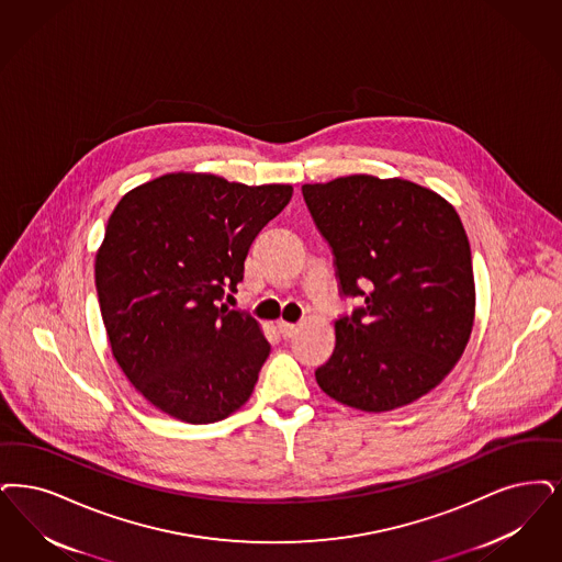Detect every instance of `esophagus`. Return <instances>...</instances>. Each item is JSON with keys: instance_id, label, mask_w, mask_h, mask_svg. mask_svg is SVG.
Segmentation results:
<instances>
[{"instance_id": "1", "label": "esophagus", "mask_w": 562, "mask_h": 562, "mask_svg": "<svg viewBox=\"0 0 562 562\" xmlns=\"http://www.w3.org/2000/svg\"><path fill=\"white\" fill-rule=\"evenodd\" d=\"M278 330H280V335L284 338H291L296 335V330H299V326L296 324H291V322H278Z\"/></svg>"}]
</instances>
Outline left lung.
Segmentation results:
<instances>
[{
    "label": "left lung",
    "instance_id": "8db88e82",
    "mask_svg": "<svg viewBox=\"0 0 562 562\" xmlns=\"http://www.w3.org/2000/svg\"><path fill=\"white\" fill-rule=\"evenodd\" d=\"M303 199L333 247L340 291L366 303L335 322V353L315 370L319 389L370 414L420 400L462 358L474 324L460 215L430 188L363 173L305 183Z\"/></svg>",
    "mask_w": 562,
    "mask_h": 562
}]
</instances>
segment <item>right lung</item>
Returning a JSON list of instances; mask_svg holds the SVG:
<instances>
[{
  "label": "right lung",
  "instance_id": "right-lung-1",
  "mask_svg": "<svg viewBox=\"0 0 562 562\" xmlns=\"http://www.w3.org/2000/svg\"><path fill=\"white\" fill-rule=\"evenodd\" d=\"M291 196V183L178 171L116 202L95 252L100 312L127 381L171 418L211 425L247 404L270 342L220 301Z\"/></svg>",
  "mask_w": 562,
  "mask_h": 562
}]
</instances>
